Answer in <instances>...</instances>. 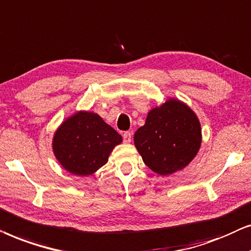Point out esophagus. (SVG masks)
<instances>
[{"label":"esophagus","instance_id":"1","mask_svg":"<svg viewBox=\"0 0 251 251\" xmlns=\"http://www.w3.org/2000/svg\"><path fill=\"white\" fill-rule=\"evenodd\" d=\"M123 141L125 143H129L132 141V134L129 132H125L123 134Z\"/></svg>","mask_w":251,"mask_h":251}]
</instances>
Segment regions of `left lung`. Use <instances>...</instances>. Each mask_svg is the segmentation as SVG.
<instances>
[{"label": "left lung", "mask_w": 251, "mask_h": 251, "mask_svg": "<svg viewBox=\"0 0 251 251\" xmlns=\"http://www.w3.org/2000/svg\"><path fill=\"white\" fill-rule=\"evenodd\" d=\"M136 149L153 172L169 176L182 170L201 146L198 117L183 103L170 100L148 113L134 134Z\"/></svg>", "instance_id": "1"}]
</instances>
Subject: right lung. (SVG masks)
<instances>
[{
    "mask_svg": "<svg viewBox=\"0 0 251 251\" xmlns=\"http://www.w3.org/2000/svg\"><path fill=\"white\" fill-rule=\"evenodd\" d=\"M120 142L122 136L99 115L78 112L62 124L52 147L63 168L73 175L89 176L108 162Z\"/></svg>",
    "mask_w": 251,
    "mask_h": 251,
    "instance_id": "1",
    "label": "right lung"
}]
</instances>
